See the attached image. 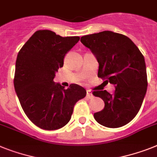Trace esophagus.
I'll return each mask as SVG.
<instances>
[{"label": "esophagus", "mask_w": 157, "mask_h": 157, "mask_svg": "<svg viewBox=\"0 0 157 157\" xmlns=\"http://www.w3.org/2000/svg\"><path fill=\"white\" fill-rule=\"evenodd\" d=\"M86 97H88V98H89V99L93 98V93H92V92H91L90 90H87Z\"/></svg>", "instance_id": "obj_1"}]
</instances>
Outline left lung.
Here are the masks:
<instances>
[{"label":"left lung","instance_id":"8db88e82","mask_svg":"<svg viewBox=\"0 0 157 157\" xmlns=\"http://www.w3.org/2000/svg\"><path fill=\"white\" fill-rule=\"evenodd\" d=\"M81 42L99 63L98 77L113 84L115 91H94L105 108L94 113L95 120L107 128L129 123L139 112L145 97L148 81L144 57L131 39L112 31L83 36Z\"/></svg>","mask_w":157,"mask_h":157}]
</instances>
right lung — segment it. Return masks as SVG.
<instances>
[{
	"label": "right lung",
	"instance_id": "add662e5",
	"mask_svg": "<svg viewBox=\"0 0 157 157\" xmlns=\"http://www.w3.org/2000/svg\"><path fill=\"white\" fill-rule=\"evenodd\" d=\"M79 36H62L50 30H38L18 52L14 88L28 118L44 130H56L70 121L75 104L86 96L83 87L67 89L53 79L63 67L67 52Z\"/></svg>",
	"mask_w": 157,
	"mask_h": 157
}]
</instances>
